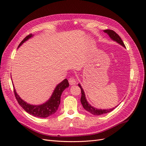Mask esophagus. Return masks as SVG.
Wrapping results in <instances>:
<instances>
[{
  "mask_svg": "<svg viewBox=\"0 0 146 146\" xmlns=\"http://www.w3.org/2000/svg\"><path fill=\"white\" fill-rule=\"evenodd\" d=\"M69 83L70 85H75V84H76L77 82H76V80L75 78H69Z\"/></svg>",
  "mask_w": 146,
  "mask_h": 146,
  "instance_id": "esophagus-1",
  "label": "esophagus"
}]
</instances>
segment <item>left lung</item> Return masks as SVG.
Returning a JSON list of instances; mask_svg holds the SVG:
<instances>
[{
	"label": "left lung",
	"mask_w": 146,
	"mask_h": 146,
	"mask_svg": "<svg viewBox=\"0 0 146 146\" xmlns=\"http://www.w3.org/2000/svg\"><path fill=\"white\" fill-rule=\"evenodd\" d=\"M104 32L108 35V36H110V38L111 39V40L117 42L118 44H119L121 45L122 47L125 48L124 44H123L121 37L119 36V35L115 32H114L113 30H104ZM78 85L81 89L82 97H81V99H80V101H81V103L82 104L83 107L84 108V109H85V110H86V111H88V112H90V113H91L92 114H94V115H102V114H104L107 113H110V112H111V111H113V110L114 108H116L118 106V105H117L114 108H111V109H106V110H105V109H103V110L98 109V108H96L94 107H92V106H91L89 103H88V102L87 101L85 91H84V90H83V88H82L80 84L78 83Z\"/></svg>",
	"instance_id": "8db88e82"
}]
</instances>
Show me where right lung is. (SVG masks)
<instances>
[{"label":"right lung","mask_w":146,"mask_h":146,"mask_svg":"<svg viewBox=\"0 0 146 146\" xmlns=\"http://www.w3.org/2000/svg\"><path fill=\"white\" fill-rule=\"evenodd\" d=\"M33 36L34 35L31 34L28 35L27 36H26L23 40L21 41L17 48H19L20 46H21V45L23 44V43L29 40L30 38L33 37ZM12 83L13 85V88H14L15 95L18 104L23 107V108L25 111L29 114L35 117L41 118L47 117L48 116H52V114H54L56 112L60 104L61 94L63 93V92L66 88H68L69 86L68 80L66 78H65L64 80H63L62 82L56 86L55 90L52 92V94L51 95L50 98L48 99L46 102L40 105H32L26 102L25 101H24L23 99H21L20 98V96L17 94L16 91L13 81Z\"/></svg>","instance_id":"obj_1"}]
</instances>
